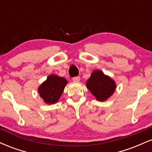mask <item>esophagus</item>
<instances>
[{
    "mask_svg": "<svg viewBox=\"0 0 152 152\" xmlns=\"http://www.w3.org/2000/svg\"><path fill=\"white\" fill-rule=\"evenodd\" d=\"M72 80L74 81H76V82H78L80 81V77L79 76H75V77H74L72 78Z\"/></svg>",
    "mask_w": 152,
    "mask_h": 152,
    "instance_id": "1",
    "label": "esophagus"
}]
</instances>
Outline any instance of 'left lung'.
Returning <instances> with one entry per match:
<instances>
[{
    "label": "left lung",
    "mask_w": 152,
    "mask_h": 152,
    "mask_svg": "<svg viewBox=\"0 0 152 152\" xmlns=\"http://www.w3.org/2000/svg\"><path fill=\"white\" fill-rule=\"evenodd\" d=\"M86 87L99 102H104L114 94L116 83L100 70L93 71L87 80Z\"/></svg>",
    "instance_id": "1"
}]
</instances>
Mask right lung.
I'll return each mask as SVG.
<instances>
[{
    "instance_id": "add662e5",
    "label": "right lung",
    "mask_w": 152,
    "mask_h": 152,
    "mask_svg": "<svg viewBox=\"0 0 152 152\" xmlns=\"http://www.w3.org/2000/svg\"><path fill=\"white\" fill-rule=\"evenodd\" d=\"M67 81L56 75H49L38 88L40 96L48 104H56L64 91Z\"/></svg>"
}]
</instances>
